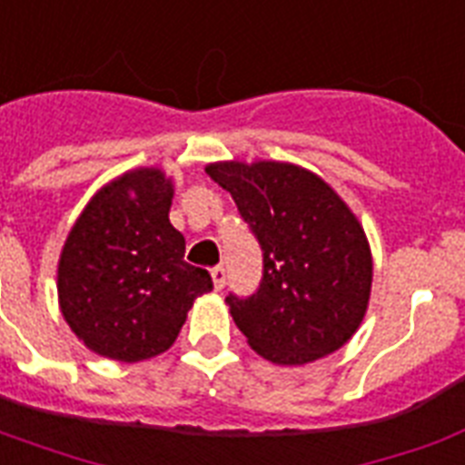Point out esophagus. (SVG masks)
Wrapping results in <instances>:
<instances>
[{
  "label": "esophagus",
  "mask_w": 465,
  "mask_h": 465,
  "mask_svg": "<svg viewBox=\"0 0 465 465\" xmlns=\"http://www.w3.org/2000/svg\"><path fill=\"white\" fill-rule=\"evenodd\" d=\"M212 282H214V290H224L226 284V270L222 265L212 268Z\"/></svg>",
  "instance_id": "34e87169"
}]
</instances>
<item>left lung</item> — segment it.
<instances>
[{"label":"left lung","instance_id":"1","mask_svg":"<svg viewBox=\"0 0 465 465\" xmlns=\"http://www.w3.org/2000/svg\"><path fill=\"white\" fill-rule=\"evenodd\" d=\"M204 171L232 193L262 251L258 290L226 297L248 345L275 364H306L345 345L371 292V253L350 207L292 163L224 161Z\"/></svg>","mask_w":465,"mask_h":465}]
</instances>
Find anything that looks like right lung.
<instances>
[{"instance_id": "add662e5", "label": "right lung", "mask_w": 465, "mask_h": 465, "mask_svg": "<svg viewBox=\"0 0 465 465\" xmlns=\"http://www.w3.org/2000/svg\"><path fill=\"white\" fill-rule=\"evenodd\" d=\"M173 185L156 168L120 175L86 204L57 268L60 309L96 354L149 360L173 345L190 306L212 290L207 270L183 261L168 222Z\"/></svg>"}]
</instances>
